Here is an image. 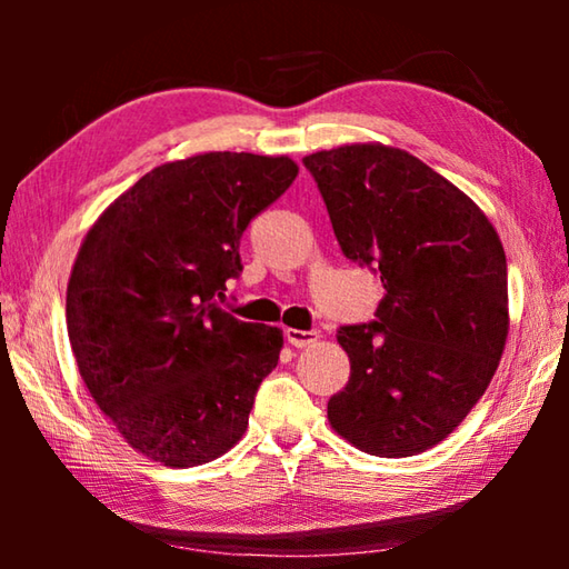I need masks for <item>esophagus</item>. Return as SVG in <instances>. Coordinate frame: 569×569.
Instances as JSON below:
<instances>
[{
	"label": "esophagus",
	"instance_id": "1",
	"mask_svg": "<svg viewBox=\"0 0 569 569\" xmlns=\"http://www.w3.org/2000/svg\"><path fill=\"white\" fill-rule=\"evenodd\" d=\"M286 341L296 346V349H306V346H311L319 341V333L316 331H298V329H286Z\"/></svg>",
	"mask_w": 569,
	"mask_h": 569
}]
</instances>
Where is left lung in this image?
<instances>
[{"label":"left lung","mask_w":569,"mask_h":569,"mask_svg":"<svg viewBox=\"0 0 569 569\" xmlns=\"http://www.w3.org/2000/svg\"><path fill=\"white\" fill-rule=\"evenodd\" d=\"M346 258L381 273L377 321L341 326L349 383L336 435L373 457L445 441L492 381L509 333L502 240L475 200L411 152L351 142L311 152Z\"/></svg>","instance_id":"obj_1"}]
</instances>
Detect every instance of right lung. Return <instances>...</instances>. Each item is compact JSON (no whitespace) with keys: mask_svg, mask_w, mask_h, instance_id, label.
<instances>
[{"mask_svg":"<svg viewBox=\"0 0 569 569\" xmlns=\"http://www.w3.org/2000/svg\"><path fill=\"white\" fill-rule=\"evenodd\" d=\"M296 176L288 156L162 162L84 236L67 283V336L90 397L138 455L188 469L246 435L283 331L238 321L216 298L243 271V230Z\"/></svg>","mask_w":569,"mask_h":569,"instance_id":"add662e5","label":"right lung"}]
</instances>
